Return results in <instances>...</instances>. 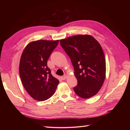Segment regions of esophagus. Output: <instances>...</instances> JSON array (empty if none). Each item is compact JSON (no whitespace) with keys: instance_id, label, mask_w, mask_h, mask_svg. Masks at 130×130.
Returning <instances> with one entry per match:
<instances>
[{"instance_id":"obj_1","label":"esophagus","mask_w":130,"mask_h":130,"mask_svg":"<svg viewBox=\"0 0 130 130\" xmlns=\"http://www.w3.org/2000/svg\"><path fill=\"white\" fill-rule=\"evenodd\" d=\"M66 78H67V75H64L62 76L61 77V78H62V79L63 80H66Z\"/></svg>"}]
</instances>
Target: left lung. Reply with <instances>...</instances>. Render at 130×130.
Segmentation results:
<instances>
[{"instance_id":"obj_1","label":"left lung","mask_w":130,"mask_h":130,"mask_svg":"<svg viewBox=\"0 0 130 130\" xmlns=\"http://www.w3.org/2000/svg\"><path fill=\"white\" fill-rule=\"evenodd\" d=\"M60 42L74 67L77 80L75 93L84 99L95 95L103 86L106 74L105 58L99 43L88 35H76Z\"/></svg>"}]
</instances>
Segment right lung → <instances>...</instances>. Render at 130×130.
<instances>
[{
  "instance_id": "right-lung-1",
  "label": "right lung",
  "mask_w": 130,
  "mask_h": 130,
  "mask_svg": "<svg viewBox=\"0 0 130 130\" xmlns=\"http://www.w3.org/2000/svg\"><path fill=\"white\" fill-rule=\"evenodd\" d=\"M59 41L30 43L22 53L19 71L23 86L33 99L44 101L53 95L59 81L51 73L47 61Z\"/></svg>"
}]
</instances>
